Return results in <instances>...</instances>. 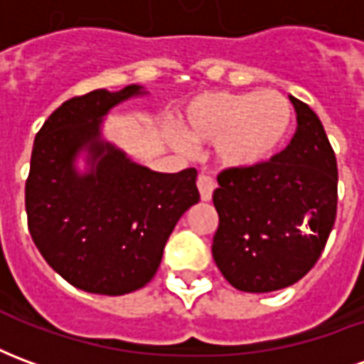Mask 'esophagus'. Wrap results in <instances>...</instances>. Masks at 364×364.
I'll use <instances>...</instances> for the list:
<instances>
[{
    "mask_svg": "<svg viewBox=\"0 0 364 364\" xmlns=\"http://www.w3.org/2000/svg\"><path fill=\"white\" fill-rule=\"evenodd\" d=\"M197 187L198 193H200V198L203 200H210L214 189H216V181H214L213 177H208V175H198Z\"/></svg>",
    "mask_w": 364,
    "mask_h": 364,
    "instance_id": "obj_1",
    "label": "esophagus"
}]
</instances>
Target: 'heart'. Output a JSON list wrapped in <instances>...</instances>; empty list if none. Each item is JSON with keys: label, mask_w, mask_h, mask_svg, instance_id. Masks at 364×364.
<instances>
[{"label": "heart", "mask_w": 364, "mask_h": 364, "mask_svg": "<svg viewBox=\"0 0 364 364\" xmlns=\"http://www.w3.org/2000/svg\"><path fill=\"white\" fill-rule=\"evenodd\" d=\"M292 107L279 91H208L193 97L181 112L183 138L189 144L214 142L218 164L230 169L263 166L281 150L292 128Z\"/></svg>", "instance_id": "heart-1"}]
</instances>
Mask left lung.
Returning a JSON list of instances; mask_svg holds the SVG:
<instances>
[{"mask_svg":"<svg viewBox=\"0 0 364 364\" xmlns=\"http://www.w3.org/2000/svg\"><path fill=\"white\" fill-rule=\"evenodd\" d=\"M298 128L263 166L224 169L214 191L213 257L244 292L300 281L320 259L337 214V161L318 114L290 97Z\"/></svg>","mask_w":364,"mask_h":364,"instance_id":"1","label":"left lung"}]
</instances>
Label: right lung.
Returning a JSON list of instances; mask_svg holds the SVG:
<instances>
[{
    "mask_svg": "<svg viewBox=\"0 0 364 364\" xmlns=\"http://www.w3.org/2000/svg\"><path fill=\"white\" fill-rule=\"evenodd\" d=\"M140 85L72 97L38 130L25 185L28 232L46 263L75 289L119 296L158 271L167 237L198 203L197 169L158 173L101 138L114 105ZM88 151L90 169L73 161Z\"/></svg>",
    "mask_w": 364,
    "mask_h": 364,
    "instance_id": "right-lung-1",
    "label": "right lung"
}]
</instances>
